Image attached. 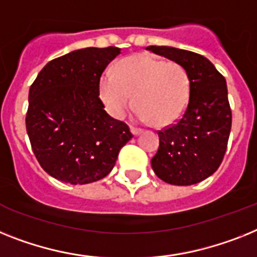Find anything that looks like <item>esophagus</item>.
I'll use <instances>...</instances> for the list:
<instances>
[{
    "mask_svg": "<svg viewBox=\"0 0 257 257\" xmlns=\"http://www.w3.org/2000/svg\"><path fill=\"white\" fill-rule=\"evenodd\" d=\"M130 131H131V134H133L134 137H138V135H139V134H142V130H141V128H137V127H131Z\"/></svg>",
    "mask_w": 257,
    "mask_h": 257,
    "instance_id": "1",
    "label": "esophagus"
}]
</instances>
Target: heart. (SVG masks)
<instances>
[{"mask_svg": "<svg viewBox=\"0 0 257 257\" xmlns=\"http://www.w3.org/2000/svg\"><path fill=\"white\" fill-rule=\"evenodd\" d=\"M98 90L106 110L116 119L135 103L138 120L165 127L185 113L190 80L179 63L139 54L120 60L115 72H103Z\"/></svg>", "mask_w": 257, "mask_h": 257, "instance_id": "1", "label": "heart"}]
</instances>
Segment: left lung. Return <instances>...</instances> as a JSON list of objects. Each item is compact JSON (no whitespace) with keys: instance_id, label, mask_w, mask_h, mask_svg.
Listing matches in <instances>:
<instances>
[{"instance_id":"obj_1","label":"left lung","mask_w":257,"mask_h":257,"mask_svg":"<svg viewBox=\"0 0 257 257\" xmlns=\"http://www.w3.org/2000/svg\"><path fill=\"white\" fill-rule=\"evenodd\" d=\"M148 51L185 68L190 80L189 103L181 119L159 133V150L151 160L159 179L172 185H193L217 171L231 131L226 80L202 55L168 46Z\"/></svg>"}]
</instances>
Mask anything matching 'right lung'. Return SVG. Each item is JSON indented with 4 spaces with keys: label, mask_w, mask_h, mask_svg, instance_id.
I'll list each match as a JSON object with an SVG mask.
<instances>
[{
    "label": "right lung",
    "mask_w": 257,
    "mask_h": 257,
    "mask_svg": "<svg viewBox=\"0 0 257 257\" xmlns=\"http://www.w3.org/2000/svg\"><path fill=\"white\" fill-rule=\"evenodd\" d=\"M120 48H81L51 60L30 86L27 135L42 168L59 181L103 179L130 141L99 99V77Z\"/></svg>",
    "instance_id": "1"
}]
</instances>
